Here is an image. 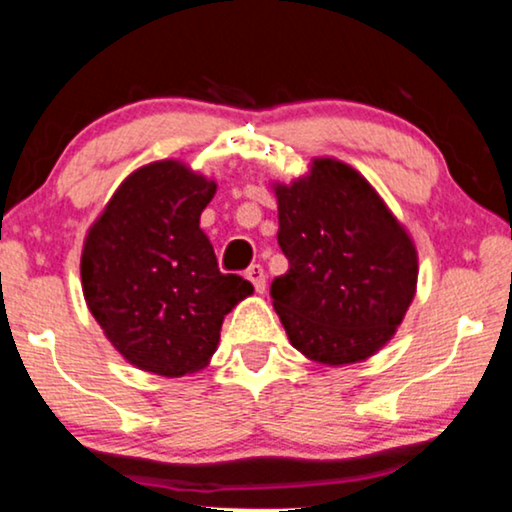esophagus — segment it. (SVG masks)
<instances>
[{
  "label": "esophagus",
  "mask_w": 512,
  "mask_h": 512,
  "mask_svg": "<svg viewBox=\"0 0 512 512\" xmlns=\"http://www.w3.org/2000/svg\"><path fill=\"white\" fill-rule=\"evenodd\" d=\"M247 279L251 284H254V289L258 293L265 291V272H263L261 265H251V268L247 270Z\"/></svg>",
  "instance_id": "esophagus-1"
}]
</instances>
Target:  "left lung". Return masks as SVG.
Wrapping results in <instances>:
<instances>
[{"mask_svg":"<svg viewBox=\"0 0 512 512\" xmlns=\"http://www.w3.org/2000/svg\"><path fill=\"white\" fill-rule=\"evenodd\" d=\"M275 193L289 270L270 296L291 345L328 366L368 359L415 298V244L373 186L340 160L317 158L305 179Z\"/></svg>","mask_w":512,"mask_h":512,"instance_id":"left-lung-1","label":"left lung"}]
</instances>
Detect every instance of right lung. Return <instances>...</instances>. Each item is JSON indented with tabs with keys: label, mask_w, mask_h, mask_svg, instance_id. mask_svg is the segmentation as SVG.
<instances>
[{
	"label": "right lung",
	"mask_w": 512,
	"mask_h": 512,
	"mask_svg": "<svg viewBox=\"0 0 512 512\" xmlns=\"http://www.w3.org/2000/svg\"><path fill=\"white\" fill-rule=\"evenodd\" d=\"M216 184L177 160L132 172L83 244L86 303L132 366L165 377L205 368L223 317L254 293L223 275L200 230Z\"/></svg>",
	"instance_id": "right-lung-1"
}]
</instances>
